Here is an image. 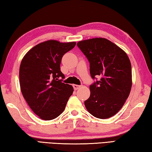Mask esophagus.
<instances>
[{
	"label": "esophagus",
	"mask_w": 152,
	"mask_h": 152,
	"mask_svg": "<svg viewBox=\"0 0 152 152\" xmlns=\"http://www.w3.org/2000/svg\"><path fill=\"white\" fill-rule=\"evenodd\" d=\"M81 86L80 85H77V84H73V87L74 90H78L79 88H80Z\"/></svg>",
	"instance_id": "1"
}]
</instances>
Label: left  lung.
<instances>
[{
    "instance_id": "left-lung-1",
    "label": "left lung",
    "mask_w": 152,
    "mask_h": 152,
    "mask_svg": "<svg viewBox=\"0 0 152 152\" xmlns=\"http://www.w3.org/2000/svg\"><path fill=\"white\" fill-rule=\"evenodd\" d=\"M90 63L93 79L101 80L90 86L91 95L84 104L99 119H108L119 111L132 86V65L124 51L105 38H92L77 43Z\"/></svg>"
}]
</instances>
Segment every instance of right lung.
<instances>
[{"instance_id":"add662e5","label":"right lung","mask_w":152,"mask_h":152,"mask_svg":"<svg viewBox=\"0 0 152 152\" xmlns=\"http://www.w3.org/2000/svg\"><path fill=\"white\" fill-rule=\"evenodd\" d=\"M76 43L45 41L31 49L23 58L19 68L20 91L40 119L49 121L58 117L73 93L72 86L61 82L65 76L60 64L63 56Z\"/></svg>"}]
</instances>
